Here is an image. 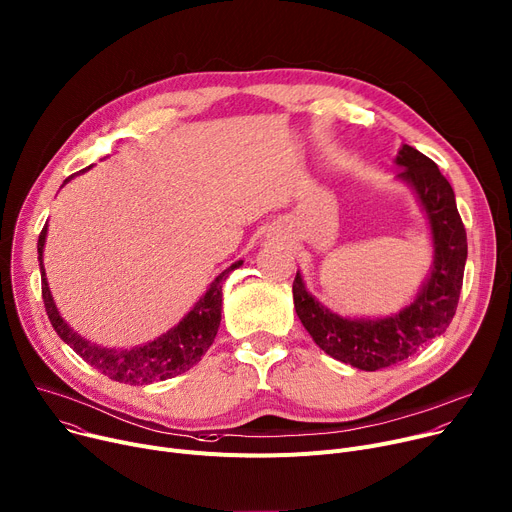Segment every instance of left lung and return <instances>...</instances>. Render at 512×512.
Segmentation results:
<instances>
[{"label":"left lung","mask_w":512,"mask_h":512,"mask_svg":"<svg viewBox=\"0 0 512 512\" xmlns=\"http://www.w3.org/2000/svg\"><path fill=\"white\" fill-rule=\"evenodd\" d=\"M428 215L435 244V264L420 295L404 311L383 320H346L313 299L301 274L293 281L295 311L305 330L330 357L363 371L402 363L432 338L441 336L457 311L467 258V235L455 194L437 164L418 149L404 145L396 160Z\"/></svg>","instance_id":"left-lung-1"}]
</instances>
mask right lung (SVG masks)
Wrapping results in <instances>:
<instances>
[{
	"label": "right lung",
	"mask_w": 512,
	"mask_h": 512,
	"mask_svg": "<svg viewBox=\"0 0 512 512\" xmlns=\"http://www.w3.org/2000/svg\"><path fill=\"white\" fill-rule=\"evenodd\" d=\"M73 176L75 174H71L67 180H71ZM45 238H47V225L43 227L41 235H38V262H41L43 301H45L47 316L51 320V326L59 334V338L63 342H67L88 365H92L102 375L119 381V383L145 385V383L176 377L203 359V355L213 344L217 330H219L221 305H223V291H221L223 281L227 279V274L231 270L242 266V260L231 264L225 272H221L219 277L211 283L205 297L196 303L188 316L176 328H172L168 334H164L162 338H157L145 346H139V348L114 350V348H100L96 344H90L88 340L77 336L61 320L59 311L53 303L47 279H45V268H43Z\"/></svg>",
	"instance_id": "right-lung-1"
}]
</instances>
